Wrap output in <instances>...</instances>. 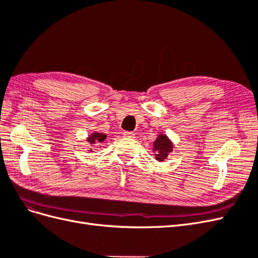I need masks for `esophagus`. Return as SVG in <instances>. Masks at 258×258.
Listing matches in <instances>:
<instances>
[{"mask_svg":"<svg viewBox=\"0 0 258 258\" xmlns=\"http://www.w3.org/2000/svg\"><path fill=\"white\" fill-rule=\"evenodd\" d=\"M134 132H130V131H124L123 132V137H128V138H132L134 137Z\"/></svg>","mask_w":258,"mask_h":258,"instance_id":"obj_1","label":"esophagus"}]
</instances>
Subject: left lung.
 I'll return each instance as SVG.
<instances>
[{
	"label": "left lung",
	"mask_w": 258,
	"mask_h": 258,
	"mask_svg": "<svg viewBox=\"0 0 258 258\" xmlns=\"http://www.w3.org/2000/svg\"><path fill=\"white\" fill-rule=\"evenodd\" d=\"M154 150L157 151L156 159L159 161H163L167 158L168 153H170L171 150H172V144H171V142L166 136L160 135L154 142Z\"/></svg>",
	"instance_id": "left-lung-1"
}]
</instances>
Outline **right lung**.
<instances>
[{
    "mask_svg": "<svg viewBox=\"0 0 258 258\" xmlns=\"http://www.w3.org/2000/svg\"><path fill=\"white\" fill-rule=\"evenodd\" d=\"M105 135L102 134H93L92 136H90V138H88V142L91 144H95L96 142H103L105 140Z\"/></svg>",
    "mask_w": 258,
    "mask_h": 258,
    "instance_id": "right-lung-1",
    "label": "right lung"
}]
</instances>
